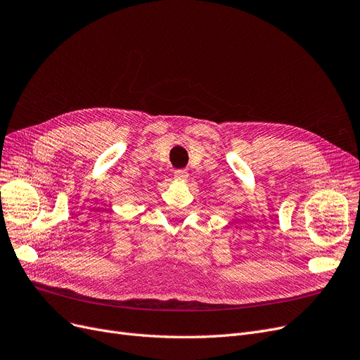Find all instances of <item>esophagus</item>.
<instances>
[{"label": "esophagus", "instance_id": "esophagus-1", "mask_svg": "<svg viewBox=\"0 0 360 360\" xmlns=\"http://www.w3.org/2000/svg\"><path fill=\"white\" fill-rule=\"evenodd\" d=\"M174 178H175L176 181H181V182H184V181L188 179V172L184 170V169H181V170H175Z\"/></svg>", "mask_w": 360, "mask_h": 360}]
</instances>
